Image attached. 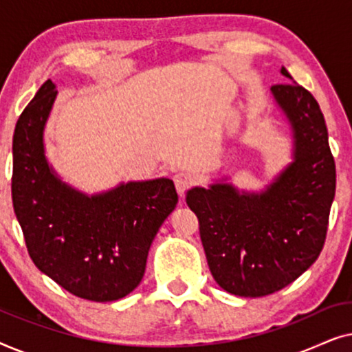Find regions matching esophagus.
<instances>
[{
	"label": "esophagus",
	"instance_id": "esophagus-1",
	"mask_svg": "<svg viewBox=\"0 0 352 352\" xmlns=\"http://www.w3.org/2000/svg\"><path fill=\"white\" fill-rule=\"evenodd\" d=\"M173 181H175L176 190L181 197L184 195V192L192 186V177L187 175V173H176L175 177H173Z\"/></svg>",
	"mask_w": 352,
	"mask_h": 352
}]
</instances>
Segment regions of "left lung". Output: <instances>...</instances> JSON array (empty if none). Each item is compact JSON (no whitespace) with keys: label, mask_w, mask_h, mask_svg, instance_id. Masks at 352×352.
Masks as SVG:
<instances>
[{"label":"left lung","mask_w":352,"mask_h":352,"mask_svg":"<svg viewBox=\"0 0 352 352\" xmlns=\"http://www.w3.org/2000/svg\"><path fill=\"white\" fill-rule=\"evenodd\" d=\"M274 85L272 99L292 131V162L261 192L240 190L228 176L187 190L199 218L211 276L237 296L258 298L290 285L324 248L336 171L319 104L296 85Z\"/></svg>","instance_id":"obj_1"}]
</instances>
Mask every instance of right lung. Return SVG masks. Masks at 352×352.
Returning <instances> with one entry per match:
<instances>
[{
  "label": "right lung",
  "instance_id": "right-lung-1",
  "mask_svg": "<svg viewBox=\"0 0 352 352\" xmlns=\"http://www.w3.org/2000/svg\"><path fill=\"white\" fill-rule=\"evenodd\" d=\"M57 98L45 81L17 120L12 138V205L28 254L72 295L117 301L144 277L152 240L177 194L171 179L122 182L83 194L60 179L45 151V128Z\"/></svg>",
  "mask_w": 352,
  "mask_h": 352
}]
</instances>
